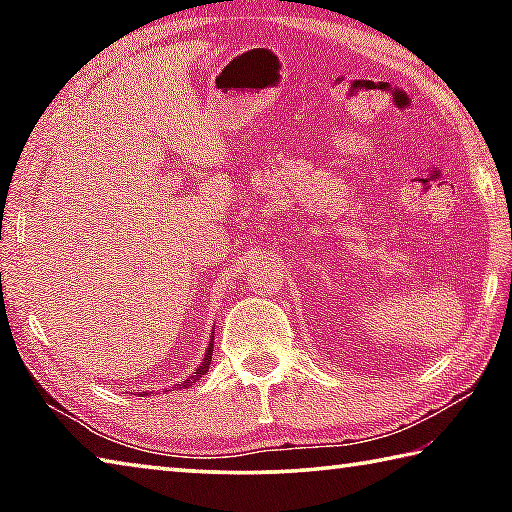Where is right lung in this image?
Here are the masks:
<instances>
[{"mask_svg":"<svg viewBox=\"0 0 512 512\" xmlns=\"http://www.w3.org/2000/svg\"><path fill=\"white\" fill-rule=\"evenodd\" d=\"M212 348H214V341H210V345H207V350H205V359L201 361V366H198L196 368V372H194V375L192 377H189V379H185V388L187 386H192L194 384V381H198V379H201L203 375H205V372L207 370H210V361H212ZM180 386V384H178Z\"/></svg>","mask_w":512,"mask_h":512,"instance_id":"1","label":"right lung"}]
</instances>
